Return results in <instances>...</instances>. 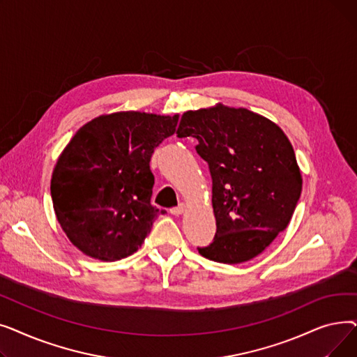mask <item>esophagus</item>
Returning a JSON list of instances; mask_svg holds the SVG:
<instances>
[{
    "label": "esophagus",
    "instance_id": "1",
    "mask_svg": "<svg viewBox=\"0 0 357 357\" xmlns=\"http://www.w3.org/2000/svg\"><path fill=\"white\" fill-rule=\"evenodd\" d=\"M185 210H186V207H185L183 204H181V205H178V207H175V208L171 210V214H174V215H181V214L185 213Z\"/></svg>",
    "mask_w": 357,
    "mask_h": 357
}]
</instances>
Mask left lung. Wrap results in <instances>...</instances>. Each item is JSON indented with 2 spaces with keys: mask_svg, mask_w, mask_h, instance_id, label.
<instances>
[{
  "mask_svg": "<svg viewBox=\"0 0 357 357\" xmlns=\"http://www.w3.org/2000/svg\"><path fill=\"white\" fill-rule=\"evenodd\" d=\"M178 137H195L213 178L215 237L198 252L220 264H243L264 252L292 218L303 191L294 147L278 124L221 102L186 111Z\"/></svg>",
  "mask_w": 357,
  "mask_h": 357,
  "instance_id": "8db88e82",
  "label": "left lung"
}]
</instances>
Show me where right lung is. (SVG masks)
Wrapping results in <instances>:
<instances>
[{
  "label": "right lung",
  "mask_w": 357,
  "mask_h": 357,
  "mask_svg": "<svg viewBox=\"0 0 357 357\" xmlns=\"http://www.w3.org/2000/svg\"><path fill=\"white\" fill-rule=\"evenodd\" d=\"M179 114L120 111L84 124L54 165L53 210L84 255L116 261L137 252L165 214L150 204V158L176 130Z\"/></svg>",
  "instance_id": "1"
}]
</instances>
